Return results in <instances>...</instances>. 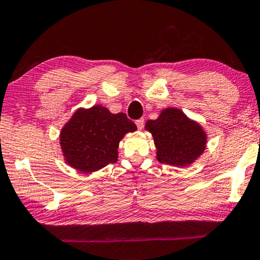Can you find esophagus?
I'll return each mask as SVG.
<instances>
[{"label": "esophagus", "instance_id": "obj_1", "mask_svg": "<svg viewBox=\"0 0 260 260\" xmlns=\"http://www.w3.org/2000/svg\"><path fill=\"white\" fill-rule=\"evenodd\" d=\"M143 124H145V119H143V118H141V119L136 120V125H137V127H139V130L142 129Z\"/></svg>", "mask_w": 260, "mask_h": 260}]
</instances>
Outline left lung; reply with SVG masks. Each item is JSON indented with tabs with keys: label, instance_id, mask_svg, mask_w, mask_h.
I'll use <instances>...</instances> for the list:
<instances>
[{
	"label": "left lung",
	"instance_id": "8db88e82",
	"mask_svg": "<svg viewBox=\"0 0 260 260\" xmlns=\"http://www.w3.org/2000/svg\"><path fill=\"white\" fill-rule=\"evenodd\" d=\"M156 148V159L161 164L188 166L206 148V134L201 125L189 119L178 108L162 110L155 120L146 123Z\"/></svg>",
	"mask_w": 260,
	"mask_h": 260
}]
</instances>
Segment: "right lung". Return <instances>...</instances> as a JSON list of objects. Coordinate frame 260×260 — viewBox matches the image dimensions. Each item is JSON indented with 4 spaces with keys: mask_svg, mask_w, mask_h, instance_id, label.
Returning <instances> with one entry per match:
<instances>
[{
    "mask_svg": "<svg viewBox=\"0 0 260 260\" xmlns=\"http://www.w3.org/2000/svg\"><path fill=\"white\" fill-rule=\"evenodd\" d=\"M136 130L125 113L113 114L100 105L79 108L60 133L63 158L78 171H98L117 161L120 140Z\"/></svg>",
    "mask_w": 260,
    "mask_h": 260,
    "instance_id": "add662e5",
    "label": "right lung"
}]
</instances>
